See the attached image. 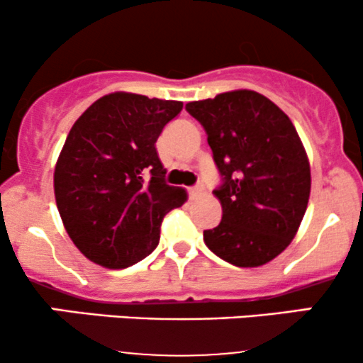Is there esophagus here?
<instances>
[{
    "label": "esophagus",
    "instance_id": "obj_1",
    "mask_svg": "<svg viewBox=\"0 0 363 363\" xmlns=\"http://www.w3.org/2000/svg\"><path fill=\"white\" fill-rule=\"evenodd\" d=\"M201 191H203V186H201V184H196V186L187 187V194H189L191 199H194L196 196L201 194Z\"/></svg>",
    "mask_w": 363,
    "mask_h": 363
}]
</instances>
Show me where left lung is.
<instances>
[{"mask_svg": "<svg viewBox=\"0 0 363 363\" xmlns=\"http://www.w3.org/2000/svg\"><path fill=\"white\" fill-rule=\"evenodd\" d=\"M208 136L220 182L222 222L203 232L211 252L240 268L277 257L307 210L311 169L295 126L252 90L186 104Z\"/></svg>", "mask_w": 363, "mask_h": 363, "instance_id": "1", "label": "left lung"}]
</instances>
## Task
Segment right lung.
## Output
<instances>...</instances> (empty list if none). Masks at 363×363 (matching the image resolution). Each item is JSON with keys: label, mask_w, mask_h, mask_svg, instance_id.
<instances>
[{"label": "right lung", "mask_w": 363, "mask_h": 363, "mask_svg": "<svg viewBox=\"0 0 363 363\" xmlns=\"http://www.w3.org/2000/svg\"><path fill=\"white\" fill-rule=\"evenodd\" d=\"M182 102L116 94L73 124L54 170L66 232L80 251L111 269L128 268L158 245L164 216L186 201L165 182L155 141Z\"/></svg>", "instance_id": "right-lung-1"}]
</instances>
